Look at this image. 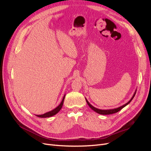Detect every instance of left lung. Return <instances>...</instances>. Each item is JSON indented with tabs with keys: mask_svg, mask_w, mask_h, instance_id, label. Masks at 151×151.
Returning <instances> with one entry per match:
<instances>
[{
	"mask_svg": "<svg viewBox=\"0 0 151 151\" xmlns=\"http://www.w3.org/2000/svg\"><path fill=\"white\" fill-rule=\"evenodd\" d=\"M136 91H137V90L135 91V92L134 93V95H133V96L132 97V98L130 99V101H129V102L125 104H123V106H120V107H118V108H117L111 109H98V108H96L94 107V106H93V105H91V104L88 102V100H87L86 99V100L87 103H88V104L89 105V106L91 109H92L93 110H94V111H96V112L99 113V114H101V115H110V114L115 113H117V112H118L119 111H120L123 108H124L125 106H127V105L128 104H129V103L131 102L132 100L133 99V98H134L135 95V93H136Z\"/></svg>",
	"mask_w": 151,
	"mask_h": 151,
	"instance_id": "8db88e82",
	"label": "left lung"
}]
</instances>
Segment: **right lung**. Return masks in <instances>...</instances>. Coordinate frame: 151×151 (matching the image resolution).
<instances>
[{"mask_svg": "<svg viewBox=\"0 0 151 151\" xmlns=\"http://www.w3.org/2000/svg\"><path fill=\"white\" fill-rule=\"evenodd\" d=\"M65 95H64V96H63V99H62V102L60 103V104H59L57 108H55L54 109H53V110H52V111H49V112H47V113H45V114H43V115H36V116H38V117H40V118H47V117H50V116H53V115H56V114H57L59 111L60 110L62 107V106H63V101H64V99H65Z\"/></svg>", "mask_w": 151, "mask_h": 151, "instance_id": "obj_1", "label": "right lung"}]
</instances>
